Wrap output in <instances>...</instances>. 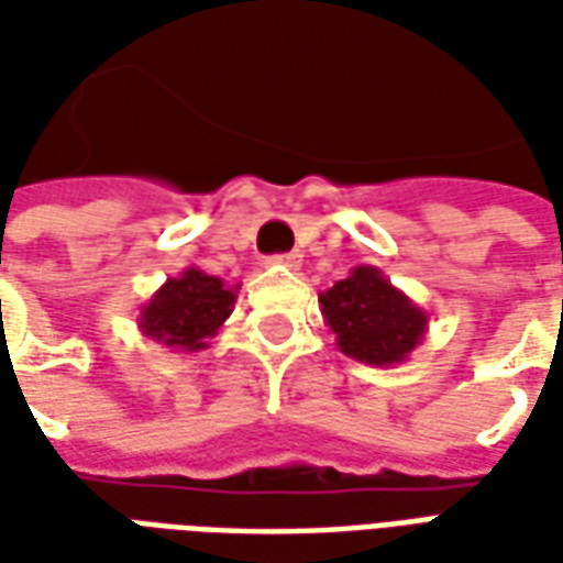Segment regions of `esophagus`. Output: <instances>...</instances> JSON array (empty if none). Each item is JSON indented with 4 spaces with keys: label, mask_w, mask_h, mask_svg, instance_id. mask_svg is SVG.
Returning a JSON list of instances; mask_svg holds the SVG:
<instances>
[{
    "label": "esophagus",
    "mask_w": 563,
    "mask_h": 563,
    "mask_svg": "<svg viewBox=\"0 0 563 563\" xmlns=\"http://www.w3.org/2000/svg\"><path fill=\"white\" fill-rule=\"evenodd\" d=\"M271 262H274V265H283V268H289V271H298V268H301V262H305V256H301L298 250H292V253L274 256Z\"/></svg>",
    "instance_id": "esophagus-1"
}]
</instances>
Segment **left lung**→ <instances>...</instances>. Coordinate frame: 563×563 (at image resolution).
Returning a JSON list of instances; mask_svg holds the SVG:
<instances>
[{"label":"left lung","instance_id":"1","mask_svg":"<svg viewBox=\"0 0 563 563\" xmlns=\"http://www.w3.org/2000/svg\"><path fill=\"white\" fill-rule=\"evenodd\" d=\"M319 305L338 350L371 367L404 365L428 331V313L374 265L350 271Z\"/></svg>","mask_w":563,"mask_h":563}]
</instances>
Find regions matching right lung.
Masks as SVG:
<instances>
[{
	"instance_id": "right-lung-1",
	"label": "right lung",
	"mask_w": 563,
	"mask_h": 563,
	"mask_svg": "<svg viewBox=\"0 0 563 563\" xmlns=\"http://www.w3.org/2000/svg\"><path fill=\"white\" fill-rule=\"evenodd\" d=\"M238 289L241 286H225L220 277L189 265L162 283L147 305H141V334L172 353L208 350L210 338L232 317Z\"/></svg>"
}]
</instances>
